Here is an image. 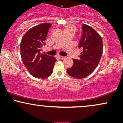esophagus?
I'll use <instances>...</instances> for the list:
<instances>
[{
  "label": "esophagus",
  "instance_id": "obj_1",
  "mask_svg": "<svg viewBox=\"0 0 123 123\" xmlns=\"http://www.w3.org/2000/svg\"><path fill=\"white\" fill-rule=\"evenodd\" d=\"M58 58H59V59H60V60H63V59H64L65 57H63V56L59 55V56H58Z\"/></svg>",
  "mask_w": 123,
  "mask_h": 123
}]
</instances>
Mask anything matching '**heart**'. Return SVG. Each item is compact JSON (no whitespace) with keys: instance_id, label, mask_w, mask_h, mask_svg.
<instances>
[{"instance_id":"b5f03b06","label":"heart","mask_w":123,"mask_h":123,"mask_svg":"<svg viewBox=\"0 0 123 123\" xmlns=\"http://www.w3.org/2000/svg\"><path fill=\"white\" fill-rule=\"evenodd\" d=\"M71 30L73 31V32L76 31V28L74 27L73 25H67V26H65V31H69Z\"/></svg>"}]
</instances>
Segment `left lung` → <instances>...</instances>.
<instances>
[{
    "mask_svg": "<svg viewBox=\"0 0 123 123\" xmlns=\"http://www.w3.org/2000/svg\"><path fill=\"white\" fill-rule=\"evenodd\" d=\"M78 47L81 53L79 59H73V65L67 69L71 77L83 79L88 76L98 66L102 55V37L91 26L83 24Z\"/></svg>",
    "mask_w": 123,
    "mask_h": 123,
    "instance_id": "1",
    "label": "left lung"
}]
</instances>
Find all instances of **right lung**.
<instances>
[{"label":"right lung","instance_id":"right-lung-1","mask_svg":"<svg viewBox=\"0 0 123 123\" xmlns=\"http://www.w3.org/2000/svg\"><path fill=\"white\" fill-rule=\"evenodd\" d=\"M49 23L38 25L28 30L23 36L20 44L22 62L28 72L33 77L45 79L50 76L57 61L55 58L42 53L46 45L45 40L49 28Z\"/></svg>","mask_w":123,"mask_h":123}]
</instances>
